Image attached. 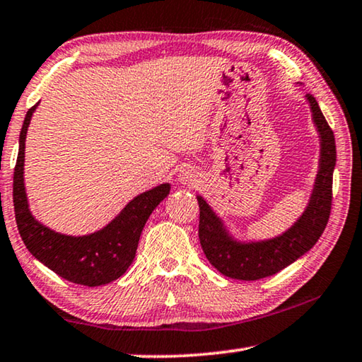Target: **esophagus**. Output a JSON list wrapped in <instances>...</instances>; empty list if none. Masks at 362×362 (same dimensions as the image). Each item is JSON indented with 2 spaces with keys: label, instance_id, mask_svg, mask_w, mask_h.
Wrapping results in <instances>:
<instances>
[{
  "label": "esophagus",
  "instance_id": "esophagus-1",
  "mask_svg": "<svg viewBox=\"0 0 362 362\" xmlns=\"http://www.w3.org/2000/svg\"><path fill=\"white\" fill-rule=\"evenodd\" d=\"M179 182L183 183V185H197V183L199 182V174L197 169H193L188 165V168H183L180 169L179 172Z\"/></svg>",
  "mask_w": 362,
  "mask_h": 362
}]
</instances>
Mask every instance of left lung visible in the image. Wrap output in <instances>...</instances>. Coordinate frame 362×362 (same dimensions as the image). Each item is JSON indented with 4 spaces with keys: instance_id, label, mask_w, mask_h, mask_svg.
<instances>
[{
    "instance_id": "obj_1",
    "label": "left lung",
    "mask_w": 362,
    "mask_h": 362,
    "mask_svg": "<svg viewBox=\"0 0 362 362\" xmlns=\"http://www.w3.org/2000/svg\"><path fill=\"white\" fill-rule=\"evenodd\" d=\"M306 100L320 139L319 170L305 212L288 230L262 242H238L227 232L221 217H217L204 198L197 197L199 243L208 261L227 277L259 280L277 274L308 253L325 230L332 209V180L337 163L335 136L314 96L306 95Z\"/></svg>"
}]
</instances>
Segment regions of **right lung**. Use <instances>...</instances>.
Here are the masks:
<instances>
[{
    "mask_svg": "<svg viewBox=\"0 0 362 362\" xmlns=\"http://www.w3.org/2000/svg\"><path fill=\"white\" fill-rule=\"evenodd\" d=\"M37 106L38 103L25 114L14 169L13 199L21 238L27 250L59 277L85 286L106 285L129 269L135 257L143 227L154 208L169 194L170 185L160 183L153 190L135 197L117 217L95 233L72 237L51 230L32 216L24 187L25 136Z\"/></svg>",
    "mask_w": 362,
    "mask_h": 362,
    "instance_id": "obj_1",
    "label": "right lung"
}]
</instances>
